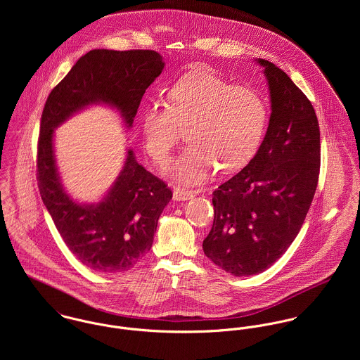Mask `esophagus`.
Listing matches in <instances>:
<instances>
[{
	"mask_svg": "<svg viewBox=\"0 0 360 360\" xmlns=\"http://www.w3.org/2000/svg\"><path fill=\"white\" fill-rule=\"evenodd\" d=\"M194 195H195L194 191L183 188V187H174V190H173V198L176 201H187V200H191Z\"/></svg>",
	"mask_w": 360,
	"mask_h": 360,
	"instance_id": "obj_1",
	"label": "esophagus"
}]
</instances>
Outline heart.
Wrapping results in <instances>:
<instances>
[{"mask_svg":"<svg viewBox=\"0 0 360 360\" xmlns=\"http://www.w3.org/2000/svg\"><path fill=\"white\" fill-rule=\"evenodd\" d=\"M267 106L257 90L233 86L207 73H190L167 91L165 103H153L143 112L146 151L165 165L184 129L188 144L170 166L179 181L197 184L217 165L234 172L250 162L262 143Z\"/></svg>","mask_w":360,"mask_h":360,"instance_id":"b5f03b06","label":"heart"}]
</instances>
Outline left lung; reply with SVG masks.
I'll return each instance as SVG.
<instances>
[{
	"label": "left lung",
	"mask_w": 360,
	"mask_h": 360,
	"mask_svg": "<svg viewBox=\"0 0 360 360\" xmlns=\"http://www.w3.org/2000/svg\"><path fill=\"white\" fill-rule=\"evenodd\" d=\"M271 113L250 163L213 191L206 257L234 276L269 269L288 250L307 217L320 172V130L307 96L285 72L257 59Z\"/></svg>",
	"instance_id": "8db88e82"
}]
</instances>
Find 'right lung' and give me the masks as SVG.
Wrapping results in <instances>:
<instances>
[{"label": "right lung", "mask_w": 360, "mask_h": 360, "mask_svg": "<svg viewBox=\"0 0 360 360\" xmlns=\"http://www.w3.org/2000/svg\"><path fill=\"white\" fill-rule=\"evenodd\" d=\"M165 62L153 50H93L52 89L40 123L37 181L41 200L69 251L100 273L131 269L153 247L158 220L172 191L127 150L124 165L97 204H79L65 191L53 155V130L73 113L103 103L127 127Z\"/></svg>", "instance_id": "right-lung-1"}]
</instances>
